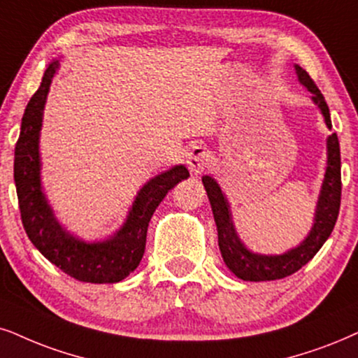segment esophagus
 <instances>
[{
    "instance_id": "1",
    "label": "esophagus",
    "mask_w": 358,
    "mask_h": 358,
    "mask_svg": "<svg viewBox=\"0 0 358 358\" xmlns=\"http://www.w3.org/2000/svg\"><path fill=\"white\" fill-rule=\"evenodd\" d=\"M211 162H213L211 152L203 145H193L187 153L188 169L192 170L193 173H201V171L210 169Z\"/></svg>"
}]
</instances>
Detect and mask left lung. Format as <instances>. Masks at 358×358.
<instances>
[{
  "instance_id": "left-lung-1",
  "label": "left lung",
  "mask_w": 358,
  "mask_h": 358,
  "mask_svg": "<svg viewBox=\"0 0 358 358\" xmlns=\"http://www.w3.org/2000/svg\"><path fill=\"white\" fill-rule=\"evenodd\" d=\"M296 67V74L299 83L306 85L307 90L312 94V101L320 108V114L324 115L325 125L332 129L330 122L329 106L317 85L310 79V76L302 69L301 66ZM203 185L210 198V205L215 216L216 228H218V244L221 256H223L224 264L234 275L243 280H275L287 278L306 266L312 257L317 255L322 244L332 233L336 226L338 210H341V194H342V182H341V145H338L337 134H332L327 138V169H325L322 188H320L317 208H315L314 224H312L309 234L299 246L292 248L282 255H256L244 246L239 239L236 228L233 224L231 210L229 203L226 200L224 193L221 192L220 185L215 178L205 175L203 176Z\"/></svg>"
}]
</instances>
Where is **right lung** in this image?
I'll use <instances>...</instances> for the list:
<instances>
[{
    "mask_svg": "<svg viewBox=\"0 0 358 358\" xmlns=\"http://www.w3.org/2000/svg\"><path fill=\"white\" fill-rule=\"evenodd\" d=\"M59 61L44 72L39 89L26 106L15 148V183L22 226L41 255L71 278L92 284H114L137 269L145 252L147 229L157 206L176 183L188 178L185 165L157 175L140 188L125 223L114 236L87 243L66 231L54 216L41 187L39 135L43 114Z\"/></svg>",
    "mask_w": 358,
    "mask_h": 358,
    "instance_id": "1",
    "label": "right lung"
}]
</instances>
